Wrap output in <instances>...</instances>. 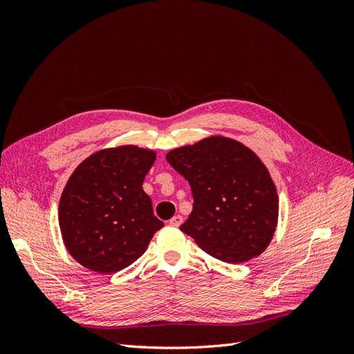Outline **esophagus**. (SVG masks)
<instances>
[{"label":"esophagus","instance_id":"1","mask_svg":"<svg viewBox=\"0 0 354 354\" xmlns=\"http://www.w3.org/2000/svg\"><path fill=\"white\" fill-rule=\"evenodd\" d=\"M181 223H183V217L178 216V214H177V216H174L173 218L169 220V226H173V227H178Z\"/></svg>","mask_w":354,"mask_h":354}]
</instances>
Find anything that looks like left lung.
Here are the masks:
<instances>
[{"label":"left lung","instance_id":"8db88e82","mask_svg":"<svg viewBox=\"0 0 354 354\" xmlns=\"http://www.w3.org/2000/svg\"><path fill=\"white\" fill-rule=\"evenodd\" d=\"M167 160L187 181L194 208L180 230L214 259L239 264L270 243L279 202L269 171L252 151L226 137L178 147Z\"/></svg>","mask_w":354,"mask_h":354}]
</instances>
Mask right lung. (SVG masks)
<instances>
[{
    "instance_id": "obj_1",
    "label": "right lung",
    "mask_w": 354,
    "mask_h": 354,
    "mask_svg": "<svg viewBox=\"0 0 354 354\" xmlns=\"http://www.w3.org/2000/svg\"><path fill=\"white\" fill-rule=\"evenodd\" d=\"M155 153L137 146L104 149L73 171L59 205L69 254L87 269L116 273L140 257L164 223L143 190Z\"/></svg>"
}]
</instances>
